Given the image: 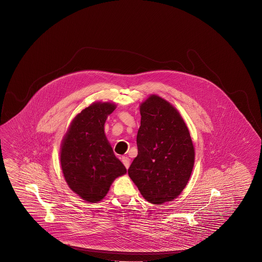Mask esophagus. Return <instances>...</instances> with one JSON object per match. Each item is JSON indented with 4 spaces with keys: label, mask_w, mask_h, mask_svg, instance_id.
<instances>
[{
    "label": "esophagus",
    "mask_w": 262,
    "mask_h": 262,
    "mask_svg": "<svg viewBox=\"0 0 262 262\" xmlns=\"http://www.w3.org/2000/svg\"><path fill=\"white\" fill-rule=\"evenodd\" d=\"M122 162H123V164H124V165H125V167H126V168H128V167H129V161H130V159H128V158H127V157H123V158H122Z\"/></svg>",
    "instance_id": "esophagus-1"
}]
</instances>
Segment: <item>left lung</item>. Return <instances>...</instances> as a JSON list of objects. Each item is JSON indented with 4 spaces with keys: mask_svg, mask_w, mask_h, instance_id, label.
Here are the masks:
<instances>
[{
    "mask_svg": "<svg viewBox=\"0 0 262 262\" xmlns=\"http://www.w3.org/2000/svg\"><path fill=\"white\" fill-rule=\"evenodd\" d=\"M138 155L127 173L151 204L179 197L187 185L195 161L189 129L173 104L152 94L140 103Z\"/></svg>",
    "mask_w": 262,
    "mask_h": 262,
    "instance_id": "8db88e82",
    "label": "left lung"
}]
</instances>
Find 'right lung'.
<instances>
[{
	"label": "right lung",
	"mask_w": 262,
	"mask_h": 262,
	"mask_svg": "<svg viewBox=\"0 0 262 262\" xmlns=\"http://www.w3.org/2000/svg\"><path fill=\"white\" fill-rule=\"evenodd\" d=\"M115 108L111 102L91 103L72 120L61 142L64 179L88 203L102 201L115 179L127 173L104 134V123Z\"/></svg>",
	"instance_id": "1"
}]
</instances>
